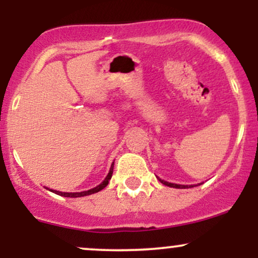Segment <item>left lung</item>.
I'll use <instances>...</instances> for the list:
<instances>
[{"mask_svg":"<svg viewBox=\"0 0 258 258\" xmlns=\"http://www.w3.org/2000/svg\"><path fill=\"white\" fill-rule=\"evenodd\" d=\"M159 180H160V182L162 183V184H165V185H167V186H172V188L185 189V188H191V186H195V185H182V184H174V183H168V182H166V180L160 179V178H159Z\"/></svg>","mask_w":258,"mask_h":258,"instance_id":"1","label":"left lung"}]
</instances>
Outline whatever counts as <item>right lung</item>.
<instances>
[{"instance_id": "add662e5", "label": "right lung", "mask_w": 258, "mask_h": 258, "mask_svg": "<svg viewBox=\"0 0 258 258\" xmlns=\"http://www.w3.org/2000/svg\"><path fill=\"white\" fill-rule=\"evenodd\" d=\"M112 170H114V162H112V164H111L110 170H109V173H108V176L105 177V179L103 180V182L100 183L99 185L94 186V188L90 189V190L81 191V193H63V191L53 190V189H49V190H51L52 193H55V194L60 195V197H67V198H81V197H86V195H91V194H94V193H98V191L102 190V189H104L105 186L108 185L109 180L111 179V176H112ZM47 189H48V188H47Z\"/></svg>"}]
</instances>
